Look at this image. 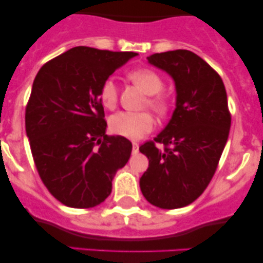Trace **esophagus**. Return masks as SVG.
<instances>
[{
    "instance_id": "1",
    "label": "esophagus",
    "mask_w": 263,
    "mask_h": 263,
    "mask_svg": "<svg viewBox=\"0 0 263 263\" xmlns=\"http://www.w3.org/2000/svg\"><path fill=\"white\" fill-rule=\"evenodd\" d=\"M138 147H140V146H138L137 142H134V143H132V152L137 153L138 152Z\"/></svg>"
}]
</instances>
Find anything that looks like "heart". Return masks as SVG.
<instances>
[{"mask_svg": "<svg viewBox=\"0 0 263 263\" xmlns=\"http://www.w3.org/2000/svg\"><path fill=\"white\" fill-rule=\"evenodd\" d=\"M128 79L147 93L146 106L152 108L156 114L164 115L170 107V98L163 92L164 81L157 71L152 69H136L128 74ZM99 99L104 107L112 110L116 106L119 99V87L112 78H107L102 81L99 89ZM155 120L148 111L129 112L121 111L110 117V129L115 135L122 137L138 140L153 129Z\"/></svg>", "mask_w": 263, "mask_h": 263, "instance_id": "obj_1", "label": "heart"}]
</instances>
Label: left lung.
<instances>
[{
  "label": "left lung",
  "instance_id": "8db88e82",
  "mask_svg": "<svg viewBox=\"0 0 263 263\" xmlns=\"http://www.w3.org/2000/svg\"><path fill=\"white\" fill-rule=\"evenodd\" d=\"M147 59L173 78L177 104L164 129L140 147L149 159L140 186L152 205L177 209L200 197L215 174L231 126L228 95L220 75L190 50ZM157 143L165 148L158 150Z\"/></svg>",
  "mask_w": 263,
  "mask_h": 263
}]
</instances>
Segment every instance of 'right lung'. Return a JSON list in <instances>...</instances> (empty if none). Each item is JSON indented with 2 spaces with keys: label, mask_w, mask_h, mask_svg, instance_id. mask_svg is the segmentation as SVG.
<instances>
[{
  "label": "right lung",
  "mask_w": 263,
  "mask_h": 263,
  "mask_svg": "<svg viewBox=\"0 0 263 263\" xmlns=\"http://www.w3.org/2000/svg\"><path fill=\"white\" fill-rule=\"evenodd\" d=\"M138 55L75 47L39 69L26 107V132L39 177L50 194L87 209L106 199L132 143L105 134L99 89L117 68Z\"/></svg>",
  "instance_id": "add662e5"
}]
</instances>
